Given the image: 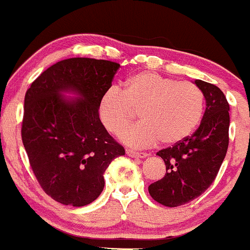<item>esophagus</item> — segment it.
<instances>
[{
    "mask_svg": "<svg viewBox=\"0 0 250 250\" xmlns=\"http://www.w3.org/2000/svg\"><path fill=\"white\" fill-rule=\"evenodd\" d=\"M126 153H127L130 157H133V158H145V157L147 156V153L137 152V151H133V150H126Z\"/></svg>",
    "mask_w": 250,
    "mask_h": 250,
    "instance_id": "esophagus-1",
    "label": "esophagus"
}]
</instances>
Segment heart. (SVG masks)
<instances>
[{
  "label": "heart",
  "instance_id": "obj_1",
  "mask_svg": "<svg viewBox=\"0 0 250 250\" xmlns=\"http://www.w3.org/2000/svg\"><path fill=\"white\" fill-rule=\"evenodd\" d=\"M143 122L122 134L127 145L145 147L161 140L176 144L190 136L204 112V95L195 83L143 71L125 80L124 89L107 88L100 98L99 117L108 132L119 134L135 119Z\"/></svg>",
  "mask_w": 250,
  "mask_h": 250
}]
</instances>
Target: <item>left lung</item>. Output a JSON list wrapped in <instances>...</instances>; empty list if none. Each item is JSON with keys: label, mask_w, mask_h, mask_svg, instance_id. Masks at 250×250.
<instances>
[{"label": "left lung", "mask_w": 250, "mask_h": 250, "mask_svg": "<svg viewBox=\"0 0 250 250\" xmlns=\"http://www.w3.org/2000/svg\"><path fill=\"white\" fill-rule=\"evenodd\" d=\"M206 98L200 127L191 136L158 151L164 177L148 186V193L165 207L183 206L201 196L217 176L229 145V104L217 86L195 81Z\"/></svg>", "instance_id": "8db88e82"}]
</instances>
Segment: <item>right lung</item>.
Returning <instances> with one entry per match:
<instances>
[{"mask_svg":"<svg viewBox=\"0 0 250 250\" xmlns=\"http://www.w3.org/2000/svg\"><path fill=\"white\" fill-rule=\"evenodd\" d=\"M120 64L71 58L59 61L33 81L24 95L21 137L30 167L47 195L64 206L97 200L104 172L125 150L106 131L99 103ZM72 90L79 100L67 101Z\"/></svg>","mask_w":250,"mask_h":250,"instance_id":"1","label":"right lung"}]
</instances>
